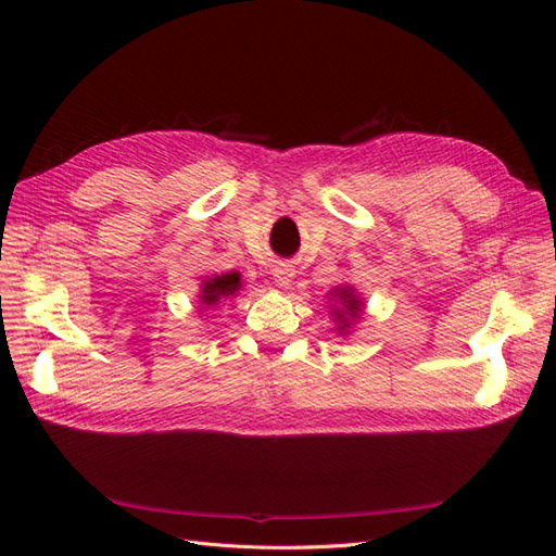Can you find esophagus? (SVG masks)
Wrapping results in <instances>:
<instances>
[{
	"instance_id": "obj_1",
	"label": "esophagus",
	"mask_w": 556,
	"mask_h": 556,
	"mask_svg": "<svg viewBox=\"0 0 556 556\" xmlns=\"http://www.w3.org/2000/svg\"><path fill=\"white\" fill-rule=\"evenodd\" d=\"M292 278H294V268H292L290 264H278V266H274V280H276L278 288L288 290L290 285H292Z\"/></svg>"
}]
</instances>
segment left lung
<instances>
[{
    "label": "left lung",
    "mask_w": 556,
    "mask_h": 556,
    "mask_svg": "<svg viewBox=\"0 0 556 556\" xmlns=\"http://www.w3.org/2000/svg\"><path fill=\"white\" fill-rule=\"evenodd\" d=\"M331 296V317L339 336H348L352 331V325H357L362 315H364V299L355 290V285H336V288L329 292Z\"/></svg>",
    "instance_id": "1"
}]
</instances>
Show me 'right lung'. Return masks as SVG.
Wrapping results in <instances>:
<instances>
[{"instance_id":"obj_1","label":"right lung","mask_w":556,"mask_h":556,"mask_svg":"<svg viewBox=\"0 0 556 556\" xmlns=\"http://www.w3.org/2000/svg\"><path fill=\"white\" fill-rule=\"evenodd\" d=\"M243 288V280L239 271H227L220 276H208L201 280V288H199V311H206V308H215L220 306L223 301L237 296Z\"/></svg>"}]
</instances>
